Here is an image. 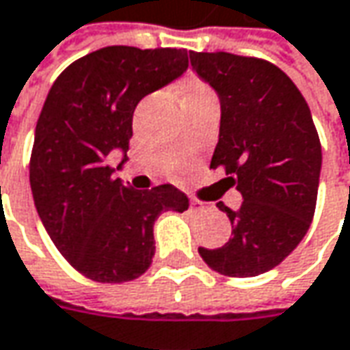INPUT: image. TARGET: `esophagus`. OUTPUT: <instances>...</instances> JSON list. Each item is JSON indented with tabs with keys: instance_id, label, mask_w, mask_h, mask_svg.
<instances>
[{
	"instance_id": "esophagus-1",
	"label": "esophagus",
	"mask_w": 350,
	"mask_h": 350,
	"mask_svg": "<svg viewBox=\"0 0 350 350\" xmlns=\"http://www.w3.org/2000/svg\"><path fill=\"white\" fill-rule=\"evenodd\" d=\"M191 208H193V211H204L206 206H204L201 201H195V199H193V201H191Z\"/></svg>"
}]
</instances>
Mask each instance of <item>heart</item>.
I'll return each mask as SVG.
<instances>
[{"mask_svg":"<svg viewBox=\"0 0 350 350\" xmlns=\"http://www.w3.org/2000/svg\"><path fill=\"white\" fill-rule=\"evenodd\" d=\"M206 100H215L211 88L206 84H202L201 80H189L181 86V102L183 106H193V104H201Z\"/></svg>","mask_w":350,"mask_h":350,"instance_id":"1","label":"heart"}]
</instances>
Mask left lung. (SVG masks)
Wrapping results in <instances>:
<instances>
[{
  "label": "left lung",
  "mask_w": 350,
  "mask_h": 350,
  "mask_svg": "<svg viewBox=\"0 0 350 350\" xmlns=\"http://www.w3.org/2000/svg\"><path fill=\"white\" fill-rule=\"evenodd\" d=\"M195 72L220 98V133L211 169L242 195L220 248H199L211 270L252 278L275 268L301 242L315 215L321 142L306 98L275 64L232 53H189Z\"/></svg>",
  "instance_id": "obj_1"
}]
</instances>
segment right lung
I'll list each match as a JSON object with an SVG mask.
<instances>
[{
    "label": "right lung",
    "instance_id": "1",
    "mask_svg": "<svg viewBox=\"0 0 350 350\" xmlns=\"http://www.w3.org/2000/svg\"><path fill=\"white\" fill-rule=\"evenodd\" d=\"M187 66L185 49L116 44L68 64L49 90L29 161L33 201L57 250L94 282L124 284L146 273L155 219L189 208L173 185L135 191L106 163L112 149L130 148L139 100Z\"/></svg>",
    "mask_w": 350,
    "mask_h": 350
}]
</instances>
